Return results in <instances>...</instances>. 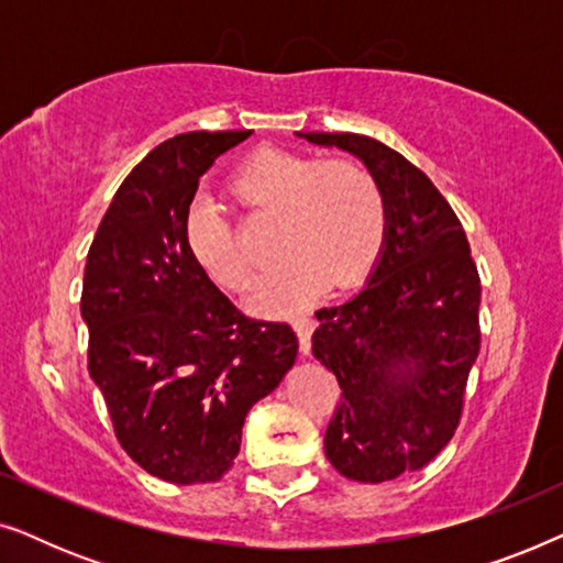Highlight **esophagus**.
<instances>
[{
	"mask_svg": "<svg viewBox=\"0 0 563 563\" xmlns=\"http://www.w3.org/2000/svg\"><path fill=\"white\" fill-rule=\"evenodd\" d=\"M291 325H295L299 338V353H302V356H310V335L314 330V320L310 314H297V318L291 320Z\"/></svg>",
	"mask_w": 563,
	"mask_h": 563,
	"instance_id": "34e87169",
	"label": "esophagus"
}]
</instances>
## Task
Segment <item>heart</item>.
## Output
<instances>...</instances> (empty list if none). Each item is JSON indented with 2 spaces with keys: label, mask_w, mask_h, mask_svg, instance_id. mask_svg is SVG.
I'll return each instance as SVG.
<instances>
[{
  "label": "heart",
  "mask_w": 563,
  "mask_h": 563,
  "mask_svg": "<svg viewBox=\"0 0 563 563\" xmlns=\"http://www.w3.org/2000/svg\"><path fill=\"white\" fill-rule=\"evenodd\" d=\"M230 191L249 210L279 212L276 251L284 256L253 287L251 305L256 310H295L322 282L345 287L364 276L379 256L387 202L376 176L358 161H318L302 153L261 148L235 168ZM184 235L197 264L222 287L243 289L251 282V261L218 202L195 199Z\"/></svg>",
  "instance_id": "b5f03b06"
}]
</instances>
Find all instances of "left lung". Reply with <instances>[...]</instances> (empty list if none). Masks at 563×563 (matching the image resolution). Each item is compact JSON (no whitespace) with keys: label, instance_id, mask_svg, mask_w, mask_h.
Here are the masks:
<instances>
[{"label":"left lung","instance_id":"obj_1","mask_svg":"<svg viewBox=\"0 0 563 563\" xmlns=\"http://www.w3.org/2000/svg\"><path fill=\"white\" fill-rule=\"evenodd\" d=\"M297 135L353 153L387 202L366 287L314 312L312 353L343 389L328 461L345 479L389 482L430 464L459 426L479 356V274L451 205L402 153L358 133Z\"/></svg>","mask_w":563,"mask_h":563}]
</instances>
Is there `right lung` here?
<instances>
[{"label":"right lung","mask_w":563,"mask_h":563,"mask_svg":"<svg viewBox=\"0 0 563 563\" xmlns=\"http://www.w3.org/2000/svg\"><path fill=\"white\" fill-rule=\"evenodd\" d=\"M249 135L199 130L153 148L120 184L84 268L89 376L128 456L172 484L220 482L245 415L297 361L295 330L245 318L184 235L199 176Z\"/></svg>","instance_id":"obj_1"}]
</instances>
